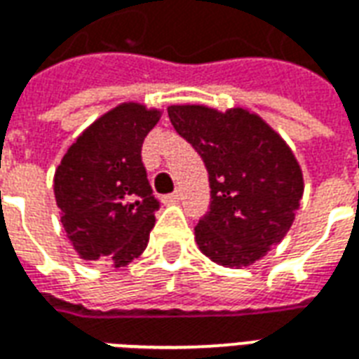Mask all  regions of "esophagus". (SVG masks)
<instances>
[{
  "mask_svg": "<svg viewBox=\"0 0 359 359\" xmlns=\"http://www.w3.org/2000/svg\"><path fill=\"white\" fill-rule=\"evenodd\" d=\"M179 200H180V190H177V192H172V194H167L163 198L165 203H175V202H179Z\"/></svg>",
  "mask_w": 359,
  "mask_h": 359,
  "instance_id": "1",
  "label": "esophagus"
}]
</instances>
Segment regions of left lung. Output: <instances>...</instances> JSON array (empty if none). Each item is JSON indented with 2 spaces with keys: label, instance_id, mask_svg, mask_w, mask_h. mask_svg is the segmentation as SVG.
<instances>
[{
  "label": "left lung",
  "instance_id": "left-lung-1",
  "mask_svg": "<svg viewBox=\"0 0 359 359\" xmlns=\"http://www.w3.org/2000/svg\"><path fill=\"white\" fill-rule=\"evenodd\" d=\"M167 113L210 175V211L194 226L198 248L225 267L252 265L285 238L300 205L304 179L292 149L242 107L171 105Z\"/></svg>",
  "mask_w": 359,
  "mask_h": 359
}]
</instances>
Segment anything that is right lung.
Masks as SVG:
<instances>
[{
  "instance_id": "obj_1",
  "label": "right lung",
  "mask_w": 359,
  "mask_h": 359,
  "mask_svg": "<svg viewBox=\"0 0 359 359\" xmlns=\"http://www.w3.org/2000/svg\"><path fill=\"white\" fill-rule=\"evenodd\" d=\"M159 117L142 103H121L74 140L55 169L61 223L82 259L125 267L148 246L159 202L142 144Z\"/></svg>"
}]
</instances>
